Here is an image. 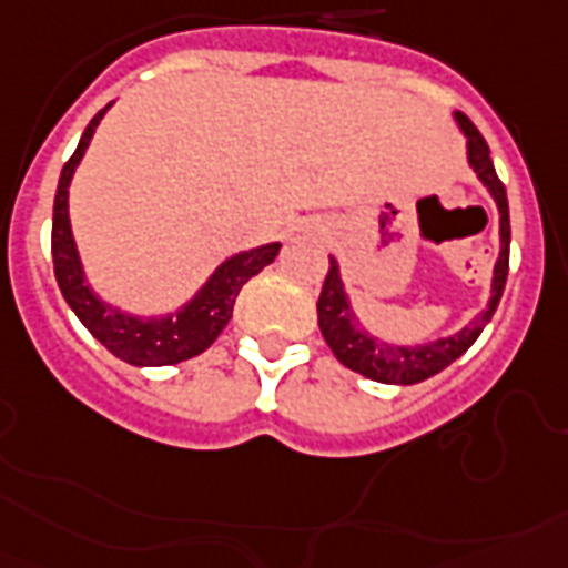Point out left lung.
<instances>
[{
  "label": "left lung",
  "instance_id": "obj_1",
  "mask_svg": "<svg viewBox=\"0 0 568 568\" xmlns=\"http://www.w3.org/2000/svg\"><path fill=\"white\" fill-rule=\"evenodd\" d=\"M453 121H456L462 135L467 139V165L473 168L476 180L485 185L487 194L494 196L496 211H499V257H496L494 264L490 298H487L485 311L476 313L467 325L458 327L456 334L438 336V339L420 342V345H397V342H388L383 336H374L372 331H365L357 311H354V304H351L345 281H342L339 261L334 255H331V270H327L325 287H322L316 304L318 331H322L325 342L334 351V357L342 365H348L351 372L377 379V383H388V386H415L420 379H429L438 372H444L449 363H456L464 351L479 339V334L485 331L496 307H499L505 281H508V194H505V185L496 176L490 148H487V142L476 130V124L464 112H453Z\"/></svg>",
  "mask_w": 568,
  "mask_h": 568
}]
</instances>
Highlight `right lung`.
I'll return each mask as SVG.
<instances>
[{
  "label": "right lung",
  "instance_id": "add662e5",
  "mask_svg": "<svg viewBox=\"0 0 568 568\" xmlns=\"http://www.w3.org/2000/svg\"><path fill=\"white\" fill-rule=\"evenodd\" d=\"M110 106L112 104H106L95 119L89 121L72 159L60 171L58 194H54V223H51L54 278H58L60 293L74 311V316L81 318L89 334L119 359L139 365V368L182 363V359L203 354L211 342L217 339L220 331L232 318L241 287L252 275L261 273L266 264H273L281 243H264L255 250L234 252L205 278L203 287L196 290L189 302L176 311L162 313V316H135V313L121 311L106 298H101L87 281L81 252L74 243L72 220H69V185H72L74 171L81 165V159L87 156L89 142H92V135H95L98 124Z\"/></svg>",
  "mask_w": 568,
  "mask_h": 568
}]
</instances>
